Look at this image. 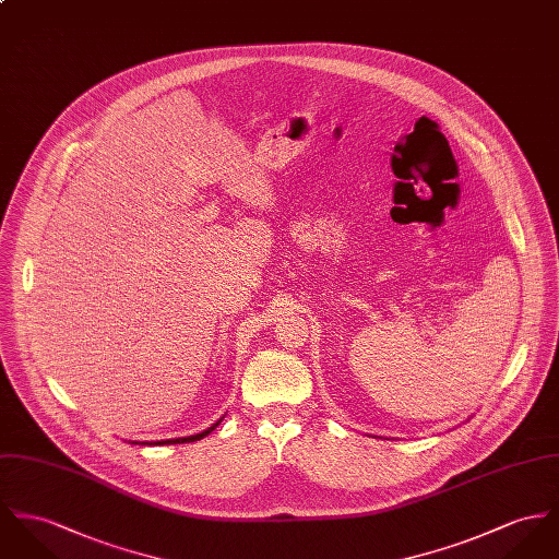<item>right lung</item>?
<instances>
[{
  "label": "right lung",
  "instance_id": "right-lung-1",
  "mask_svg": "<svg viewBox=\"0 0 559 559\" xmlns=\"http://www.w3.org/2000/svg\"><path fill=\"white\" fill-rule=\"evenodd\" d=\"M218 424H221V419L216 421L215 426H211L209 430H204L202 431V433H193V436H187V438H170V440H157V442H153V444H180V442H195V440H200V438L209 436L211 431L215 430ZM144 444H148V442H144Z\"/></svg>",
  "mask_w": 559,
  "mask_h": 559
}]
</instances>
